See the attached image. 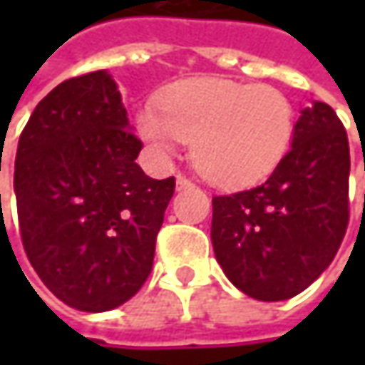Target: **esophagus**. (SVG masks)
Wrapping results in <instances>:
<instances>
[{
    "instance_id": "obj_1",
    "label": "esophagus",
    "mask_w": 365,
    "mask_h": 365,
    "mask_svg": "<svg viewBox=\"0 0 365 365\" xmlns=\"http://www.w3.org/2000/svg\"><path fill=\"white\" fill-rule=\"evenodd\" d=\"M190 185H192V180H190L189 176H185V175L176 176V187H178V189H185V187H190Z\"/></svg>"
}]
</instances>
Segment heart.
<instances>
[{"label": "heart", "mask_w": 365, "mask_h": 365, "mask_svg": "<svg viewBox=\"0 0 365 365\" xmlns=\"http://www.w3.org/2000/svg\"><path fill=\"white\" fill-rule=\"evenodd\" d=\"M294 130V109L270 85L227 78L182 81L158 95L156 107L138 115V132L162 154L185 140L207 178L237 185L256 180L284 156Z\"/></svg>", "instance_id": "heart-1"}]
</instances>
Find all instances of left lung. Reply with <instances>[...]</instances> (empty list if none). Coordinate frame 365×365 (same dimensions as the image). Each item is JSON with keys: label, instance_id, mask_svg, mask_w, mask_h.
<instances>
[{"label": "left lung", "instance_id": "obj_1", "mask_svg": "<svg viewBox=\"0 0 365 365\" xmlns=\"http://www.w3.org/2000/svg\"><path fill=\"white\" fill-rule=\"evenodd\" d=\"M349 223V142L327 103L302 109L292 146L262 185L213 197L211 240L252 299L297 297L329 266Z\"/></svg>", "mask_w": 365, "mask_h": 365}]
</instances>
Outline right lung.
<instances>
[{
    "label": "right lung",
    "instance_id": "add662e5",
    "mask_svg": "<svg viewBox=\"0 0 365 365\" xmlns=\"http://www.w3.org/2000/svg\"><path fill=\"white\" fill-rule=\"evenodd\" d=\"M140 150L106 71L54 87L20 135L14 189L21 244L50 292L78 311L120 307L152 272L175 176L144 175Z\"/></svg>",
    "mask_w": 365,
    "mask_h": 365
}]
</instances>
